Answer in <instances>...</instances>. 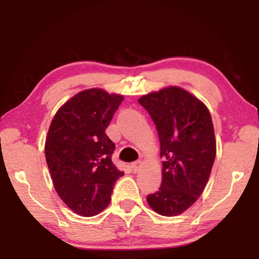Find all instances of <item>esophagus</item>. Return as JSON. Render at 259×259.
Wrapping results in <instances>:
<instances>
[{"instance_id": "obj_1", "label": "esophagus", "mask_w": 259, "mask_h": 259, "mask_svg": "<svg viewBox=\"0 0 259 259\" xmlns=\"http://www.w3.org/2000/svg\"><path fill=\"white\" fill-rule=\"evenodd\" d=\"M140 166H142V161L137 160V161H135V162H133V163H131V170H133L134 174H137L139 171Z\"/></svg>"}]
</instances>
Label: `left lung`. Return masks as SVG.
<instances>
[{
	"label": "left lung",
	"instance_id": "1",
	"mask_svg": "<svg viewBox=\"0 0 259 259\" xmlns=\"http://www.w3.org/2000/svg\"><path fill=\"white\" fill-rule=\"evenodd\" d=\"M160 139L162 182L147 202L162 216L185 211L202 194L216 157V140L208 108L178 87L143 96Z\"/></svg>",
	"mask_w": 259,
	"mask_h": 259
}]
</instances>
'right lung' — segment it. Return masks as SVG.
Masks as SVG:
<instances>
[{
	"instance_id": "1",
	"label": "right lung",
	"mask_w": 259,
	"mask_h": 259,
	"mask_svg": "<svg viewBox=\"0 0 259 259\" xmlns=\"http://www.w3.org/2000/svg\"><path fill=\"white\" fill-rule=\"evenodd\" d=\"M122 100L102 89L82 91L59 108L48 131L46 159L54 186L81 216L103 211L124 175L112 162L115 144L105 134Z\"/></svg>"
}]
</instances>
